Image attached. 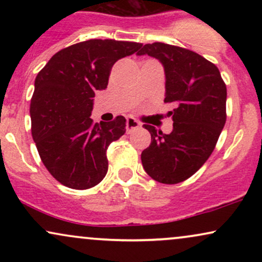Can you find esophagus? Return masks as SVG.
<instances>
[{"instance_id":"1","label":"esophagus","mask_w":262,"mask_h":262,"mask_svg":"<svg viewBox=\"0 0 262 262\" xmlns=\"http://www.w3.org/2000/svg\"><path fill=\"white\" fill-rule=\"evenodd\" d=\"M140 127V123L134 119L133 117H128L127 118V133H132V132L135 130Z\"/></svg>"}]
</instances>
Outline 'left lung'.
I'll return each instance as SVG.
<instances>
[{"label":"left lung","instance_id":"obj_1","mask_svg":"<svg viewBox=\"0 0 262 262\" xmlns=\"http://www.w3.org/2000/svg\"><path fill=\"white\" fill-rule=\"evenodd\" d=\"M158 59L165 71V102L175 104L170 134H151L141 164L155 181L175 185L193 175L215 148L227 113V86L214 64L200 54L165 43L145 44L138 55Z\"/></svg>","mask_w":262,"mask_h":262}]
</instances>
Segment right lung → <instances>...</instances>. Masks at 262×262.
<instances>
[{
	"instance_id": "1",
	"label": "right lung",
	"mask_w": 262,
	"mask_h": 262,
	"mask_svg": "<svg viewBox=\"0 0 262 262\" xmlns=\"http://www.w3.org/2000/svg\"><path fill=\"white\" fill-rule=\"evenodd\" d=\"M141 45L112 39L81 41L53 55L35 77L33 139L44 166L66 187L91 188L106 176L107 149L125 133V118L93 123V97L107 89L114 62Z\"/></svg>"
}]
</instances>
